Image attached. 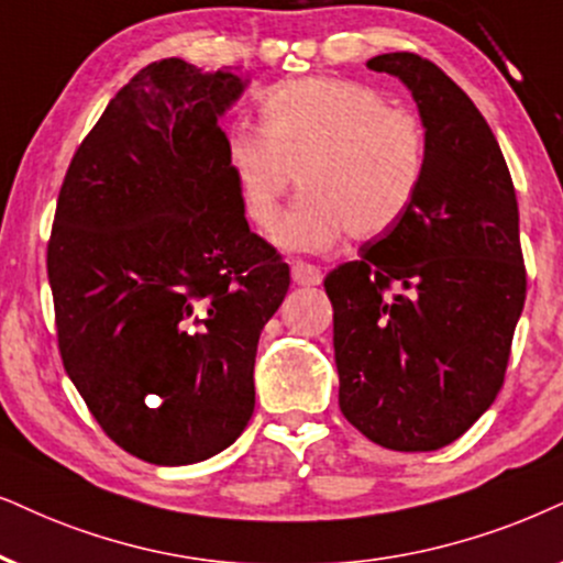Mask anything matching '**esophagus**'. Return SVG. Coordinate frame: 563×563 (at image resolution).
<instances>
[{
	"label": "esophagus",
	"mask_w": 563,
	"mask_h": 563,
	"mask_svg": "<svg viewBox=\"0 0 563 563\" xmlns=\"http://www.w3.org/2000/svg\"><path fill=\"white\" fill-rule=\"evenodd\" d=\"M290 275H294L296 286H319L324 277L322 269H319L317 265H309V262H294Z\"/></svg>",
	"instance_id": "obj_1"
}]
</instances>
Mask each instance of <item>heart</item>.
I'll return each instance as SVG.
<instances>
[{"instance_id":"obj_1","label":"heart","mask_w":563,"mask_h":563,"mask_svg":"<svg viewBox=\"0 0 563 563\" xmlns=\"http://www.w3.org/2000/svg\"><path fill=\"white\" fill-rule=\"evenodd\" d=\"M262 130L229 134V166L246 216L262 231L279 217L295 179L305 195L277 224L290 252H330L351 231H389L423 179L426 137L412 113L358 82L309 77L269 90Z\"/></svg>"}]
</instances>
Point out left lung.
<instances>
[{
    "mask_svg": "<svg viewBox=\"0 0 563 563\" xmlns=\"http://www.w3.org/2000/svg\"><path fill=\"white\" fill-rule=\"evenodd\" d=\"M366 67L412 92L426 166L405 216L324 277L340 410L374 444L433 452L504 384L528 290L517 195L483 113L437 64L395 52Z\"/></svg>",
    "mask_w": 563,
    "mask_h": 563,
    "instance_id": "left-lung-1",
    "label": "left lung"
}]
</instances>
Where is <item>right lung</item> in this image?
Returning a JSON list of instances; mask_svg holds the SVG:
<instances>
[{
	"mask_svg": "<svg viewBox=\"0 0 563 563\" xmlns=\"http://www.w3.org/2000/svg\"><path fill=\"white\" fill-rule=\"evenodd\" d=\"M244 77L161 59L77 147L46 269L69 379L124 452L191 465L254 412L262 327L290 269L249 231L218 119Z\"/></svg>",
	"mask_w": 563,
	"mask_h": 563,
	"instance_id": "right-lung-1",
	"label": "right lung"
}]
</instances>
